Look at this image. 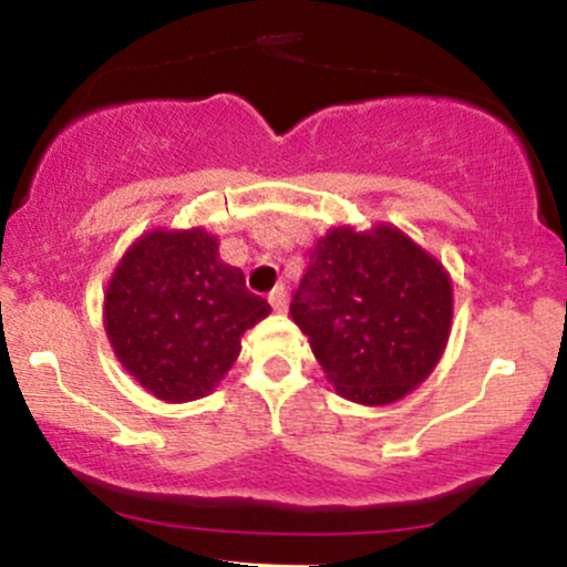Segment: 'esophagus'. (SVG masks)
<instances>
[{
	"mask_svg": "<svg viewBox=\"0 0 567 567\" xmlns=\"http://www.w3.org/2000/svg\"><path fill=\"white\" fill-rule=\"evenodd\" d=\"M269 303H271V309L279 311V315H282V311L288 309V292H285L282 285H277V288L269 292Z\"/></svg>",
	"mask_w": 567,
	"mask_h": 567,
	"instance_id": "1",
	"label": "esophagus"
}]
</instances>
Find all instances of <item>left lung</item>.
<instances>
[{
	"mask_svg": "<svg viewBox=\"0 0 567 567\" xmlns=\"http://www.w3.org/2000/svg\"><path fill=\"white\" fill-rule=\"evenodd\" d=\"M324 379L357 405H392L437 368L453 328V279L394 224H341L317 239L290 303Z\"/></svg>",
	"mask_w": 567,
	"mask_h": 567,
	"instance_id": "1",
	"label": "left lung"
}]
</instances>
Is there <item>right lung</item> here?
<instances>
[{
    "instance_id": "right-lung-1",
    "label": "right lung",
    "mask_w": 567,
    "mask_h": 567,
    "mask_svg": "<svg viewBox=\"0 0 567 567\" xmlns=\"http://www.w3.org/2000/svg\"><path fill=\"white\" fill-rule=\"evenodd\" d=\"M218 237L202 226L143 231L116 261L103 290V328L127 375L162 402L181 405L216 392L245 330L271 315L220 261Z\"/></svg>"
}]
</instances>
